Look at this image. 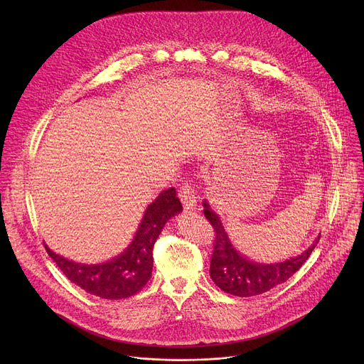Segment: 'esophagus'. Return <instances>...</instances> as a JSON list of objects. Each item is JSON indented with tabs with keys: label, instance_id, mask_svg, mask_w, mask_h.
<instances>
[{
	"label": "esophagus",
	"instance_id": "1",
	"mask_svg": "<svg viewBox=\"0 0 364 364\" xmlns=\"http://www.w3.org/2000/svg\"><path fill=\"white\" fill-rule=\"evenodd\" d=\"M180 198H181V203L184 205L186 210H193L196 209L197 205V197H196V193H194V188L191 187V184L186 183L181 188H180Z\"/></svg>",
	"mask_w": 364,
	"mask_h": 364
}]
</instances>
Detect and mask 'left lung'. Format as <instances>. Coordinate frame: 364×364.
I'll return each instance as SVG.
<instances>
[{"mask_svg":"<svg viewBox=\"0 0 364 364\" xmlns=\"http://www.w3.org/2000/svg\"><path fill=\"white\" fill-rule=\"evenodd\" d=\"M203 207L205 219L210 222L216 233L210 277L222 291L230 295L253 296L288 281L302 267L320 240L318 235L306 250L287 261L274 264L255 262L235 249L219 215L210 209V204L205 200L203 201Z\"/></svg>","mask_w":364,"mask_h":364,"instance_id":"8db88e82","label":"left lung"}]
</instances>
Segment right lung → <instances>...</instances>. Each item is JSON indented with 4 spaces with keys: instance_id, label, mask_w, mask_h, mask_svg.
<instances>
[{
    "instance_id": "1",
    "label": "right lung",
    "mask_w": 364,
    "mask_h": 364,
    "mask_svg": "<svg viewBox=\"0 0 364 364\" xmlns=\"http://www.w3.org/2000/svg\"><path fill=\"white\" fill-rule=\"evenodd\" d=\"M183 212V205L171 187L159 194L144 212L138 230L128 247L111 261L87 265L70 261L51 250H46L66 278L86 292L105 298L122 299L139 292L152 272V249L166 223Z\"/></svg>"
}]
</instances>
